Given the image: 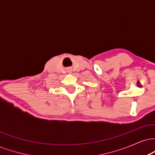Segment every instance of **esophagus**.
I'll return each mask as SVG.
<instances>
[{"mask_svg":"<svg viewBox=\"0 0 155 155\" xmlns=\"http://www.w3.org/2000/svg\"><path fill=\"white\" fill-rule=\"evenodd\" d=\"M68 72L71 73V69H68Z\"/></svg>","mask_w":155,"mask_h":155,"instance_id":"1","label":"esophagus"}]
</instances>
